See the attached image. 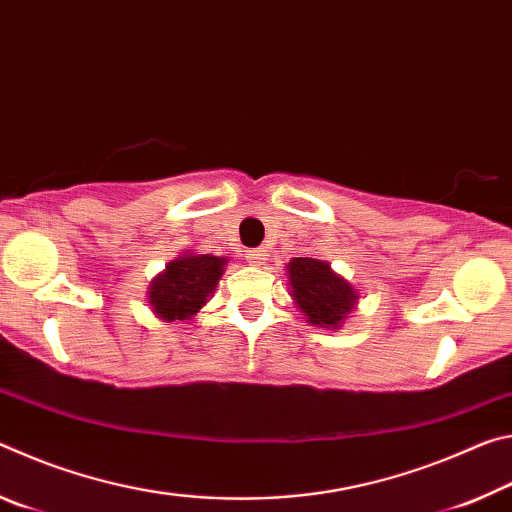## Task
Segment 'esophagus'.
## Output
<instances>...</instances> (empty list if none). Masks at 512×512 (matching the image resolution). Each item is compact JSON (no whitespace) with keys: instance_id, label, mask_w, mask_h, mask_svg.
I'll use <instances>...</instances> for the list:
<instances>
[{"instance_id":"obj_1","label":"esophagus","mask_w":512,"mask_h":512,"mask_svg":"<svg viewBox=\"0 0 512 512\" xmlns=\"http://www.w3.org/2000/svg\"><path fill=\"white\" fill-rule=\"evenodd\" d=\"M246 259H248L250 264H255V266L264 264V259H266V250H264V248H253V250H248V253H246Z\"/></svg>"}]
</instances>
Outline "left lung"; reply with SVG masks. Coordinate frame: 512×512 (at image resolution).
Returning <instances> with one entry per match:
<instances>
[{
	"instance_id": "obj_1",
	"label": "left lung",
	"mask_w": 512,
	"mask_h": 512,
	"mask_svg": "<svg viewBox=\"0 0 512 512\" xmlns=\"http://www.w3.org/2000/svg\"><path fill=\"white\" fill-rule=\"evenodd\" d=\"M287 275L291 298L311 325L339 329L359 300L357 289L336 275L323 259L293 257L287 264Z\"/></svg>"
}]
</instances>
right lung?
<instances>
[{
  "instance_id": "add662e5",
  "label": "right lung",
  "mask_w": 512,
  "mask_h": 512,
  "mask_svg": "<svg viewBox=\"0 0 512 512\" xmlns=\"http://www.w3.org/2000/svg\"><path fill=\"white\" fill-rule=\"evenodd\" d=\"M225 257L183 253L167 264L149 287V305L164 323L198 314L223 275Z\"/></svg>"
}]
</instances>
